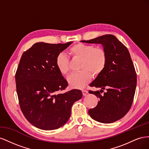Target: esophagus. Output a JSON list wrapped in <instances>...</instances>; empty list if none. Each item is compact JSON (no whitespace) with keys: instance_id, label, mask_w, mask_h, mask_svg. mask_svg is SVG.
Returning <instances> with one entry per match:
<instances>
[{"instance_id":"obj_1","label":"esophagus","mask_w":149,"mask_h":149,"mask_svg":"<svg viewBox=\"0 0 149 149\" xmlns=\"http://www.w3.org/2000/svg\"><path fill=\"white\" fill-rule=\"evenodd\" d=\"M82 93H83V96H86L88 94V91H87V90H86V89H82Z\"/></svg>"}]
</instances>
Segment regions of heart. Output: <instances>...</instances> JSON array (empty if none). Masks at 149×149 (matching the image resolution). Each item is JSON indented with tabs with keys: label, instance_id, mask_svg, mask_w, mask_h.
<instances>
[{
	"label": "heart",
	"instance_id": "b5f03b06",
	"mask_svg": "<svg viewBox=\"0 0 149 149\" xmlns=\"http://www.w3.org/2000/svg\"><path fill=\"white\" fill-rule=\"evenodd\" d=\"M68 53L73 58L81 59L78 73L71 74L68 78V81L72 88H81L90 80L93 74L100 75L105 69L107 56L104 49L94 47L93 45L77 43L70 47ZM55 64L58 70L63 75H66L70 71L69 58L63 53L58 54Z\"/></svg>",
	"mask_w": 149,
	"mask_h": 149
}]
</instances>
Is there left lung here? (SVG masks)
<instances>
[{
  "label": "left lung",
  "mask_w": 149,
  "mask_h": 149,
  "mask_svg": "<svg viewBox=\"0 0 149 149\" xmlns=\"http://www.w3.org/2000/svg\"><path fill=\"white\" fill-rule=\"evenodd\" d=\"M81 42L101 44L107 56L105 69L89 84L101 89L89 91L99 98V102L88 113L100 123H114L127 113L136 92L137 74L128 49L112 35Z\"/></svg>",
  "instance_id": "8db88e82"
}]
</instances>
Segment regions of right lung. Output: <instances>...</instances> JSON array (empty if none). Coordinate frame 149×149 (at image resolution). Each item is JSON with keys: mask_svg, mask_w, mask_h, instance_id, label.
<instances>
[{"mask_svg": "<svg viewBox=\"0 0 149 149\" xmlns=\"http://www.w3.org/2000/svg\"><path fill=\"white\" fill-rule=\"evenodd\" d=\"M71 43H36L20 58L15 73L20 107L25 118L38 129L54 130L65 124L72 106L82 97L79 89L58 93L68 82L57 69L56 58Z\"/></svg>", "mask_w": 149, "mask_h": 149, "instance_id": "obj_1", "label": "right lung"}]
</instances>
